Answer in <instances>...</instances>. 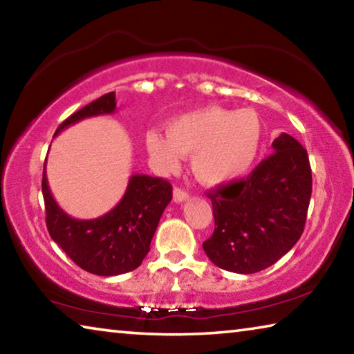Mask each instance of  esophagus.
Wrapping results in <instances>:
<instances>
[{
  "label": "esophagus",
  "mask_w": 354,
  "mask_h": 354,
  "mask_svg": "<svg viewBox=\"0 0 354 354\" xmlns=\"http://www.w3.org/2000/svg\"><path fill=\"white\" fill-rule=\"evenodd\" d=\"M173 198H175L176 203H183L189 198V194L187 190H184L181 187H175V190H173Z\"/></svg>",
  "instance_id": "34e87169"
}]
</instances>
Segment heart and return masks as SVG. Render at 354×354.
<instances>
[{
	"instance_id": "b5f03b06",
	"label": "heart",
	"mask_w": 354,
	"mask_h": 354,
	"mask_svg": "<svg viewBox=\"0 0 354 354\" xmlns=\"http://www.w3.org/2000/svg\"><path fill=\"white\" fill-rule=\"evenodd\" d=\"M262 145V123L253 111L211 106L179 117L167 139L147 134V148L164 170H175L179 156L192 158V171L206 185H223L247 175Z\"/></svg>"
}]
</instances>
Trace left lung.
<instances>
[{
    "mask_svg": "<svg viewBox=\"0 0 354 354\" xmlns=\"http://www.w3.org/2000/svg\"><path fill=\"white\" fill-rule=\"evenodd\" d=\"M247 178L209 190L215 230L203 243L215 266L250 274L273 266L301 237L313 194L308 151L292 136Z\"/></svg>",
    "mask_w": 354,
    "mask_h": 354,
    "instance_id": "8db88e82",
    "label": "left lung"
}]
</instances>
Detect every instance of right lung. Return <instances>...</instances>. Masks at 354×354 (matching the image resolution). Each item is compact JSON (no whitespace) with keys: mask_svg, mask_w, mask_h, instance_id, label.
<instances>
[{"mask_svg":"<svg viewBox=\"0 0 354 354\" xmlns=\"http://www.w3.org/2000/svg\"><path fill=\"white\" fill-rule=\"evenodd\" d=\"M115 93H106L84 106L59 124L56 134L84 118L115 112ZM46 227L53 241L76 266L100 277H115L140 266L160 215L171 201V184L162 178L133 175L118 205L92 220H77L64 212L53 198L46 179V160L41 178Z\"/></svg>","mask_w":354,"mask_h":354,"instance_id":"obj_1","label":"right lung"}]
</instances>
